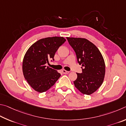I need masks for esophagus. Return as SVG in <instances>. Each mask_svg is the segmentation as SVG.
I'll use <instances>...</instances> for the list:
<instances>
[{"instance_id": "34e87169", "label": "esophagus", "mask_w": 126, "mask_h": 126, "mask_svg": "<svg viewBox=\"0 0 126 126\" xmlns=\"http://www.w3.org/2000/svg\"><path fill=\"white\" fill-rule=\"evenodd\" d=\"M62 72H63V73L64 74H69V71H66V70H62Z\"/></svg>"}]
</instances>
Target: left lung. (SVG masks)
Returning <instances> with one entry per match:
<instances>
[{
    "label": "left lung",
    "mask_w": 126,
    "mask_h": 126,
    "mask_svg": "<svg viewBox=\"0 0 126 126\" xmlns=\"http://www.w3.org/2000/svg\"><path fill=\"white\" fill-rule=\"evenodd\" d=\"M76 53L82 72L76 73L75 86L81 93L90 95L102 84L105 75V63L100 50L91 41L80 37H66Z\"/></svg>",
    "instance_id": "left-lung-1"
}]
</instances>
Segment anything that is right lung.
Here are the masks:
<instances>
[{
  "label": "right lung",
  "mask_w": 126,
  "mask_h": 126,
  "mask_svg": "<svg viewBox=\"0 0 126 126\" xmlns=\"http://www.w3.org/2000/svg\"><path fill=\"white\" fill-rule=\"evenodd\" d=\"M66 41L63 37H48L35 42L25 53L23 61L24 78L33 89L45 92L56 82L61 75L46 66L48 60H54L55 52Z\"/></svg>",
  "instance_id": "right-lung-1"
}]
</instances>
